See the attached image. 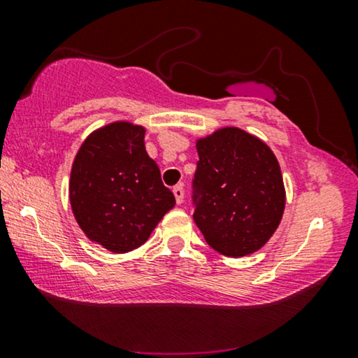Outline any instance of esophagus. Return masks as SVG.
Masks as SVG:
<instances>
[{"mask_svg": "<svg viewBox=\"0 0 358 358\" xmlns=\"http://www.w3.org/2000/svg\"><path fill=\"white\" fill-rule=\"evenodd\" d=\"M173 194H174V197H176V202H178V203L182 202V200H184V187H182V184L176 185V187L173 189Z\"/></svg>", "mask_w": 358, "mask_h": 358, "instance_id": "1", "label": "esophagus"}]
</instances>
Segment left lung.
Listing matches in <instances>:
<instances>
[{
    "instance_id": "obj_1",
    "label": "left lung",
    "mask_w": 358,
    "mask_h": 358,
    "mask_svg": "<svg viewBox=\"0 0 358 358\" xmlns=\"http://www.w3.org/2000/svg\"><path fill=\"white\" fill-rule=\"evenodd\" d=\"M197 153L194 222L205 241L228 257L256 252L275 233L285 208L275 155L236 127L200 138Z\"/></svg>"
}]
</instances>
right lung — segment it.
<instances>
[{
	"label": "right lung",
	"instance_id": "1",
	"mask_svg": "<svg viewBox=\"0 0 358 358\" xmlns=\"http://www.w3.org/2000/svg\"><path fill=\"white\" fill-rule=\"evenodd\" d=\"M143 138V127L129 122L102 127L85 140L71 168L78 224L91 241L117 254L140 248L176 205Z\"/></svg>",
	"mask_w": 358,
	"mask_h": 358
}]
</instances>
